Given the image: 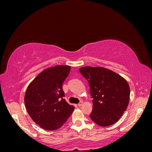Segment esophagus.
<instances>
[{
	"instance_id": "esophagus-1",
	"label": "esophagus",
	"mask_w": 152,
	"mask_h": 152,
	"mask_svg": "<svg viewBox=\"0 0 152 152\" xmlns=\"http://www.w3.org/2000/svg\"><path fill=\"white\" fill-rule=\"evenodd\" d=\"M82 103H83V102H82V101H80V102L78 103V106H79V107H81V106L82 105Z\"/></svg>"
}]
</instances>
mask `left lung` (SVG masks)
<instances>
[{
  "label": "left lung",
  "instance_id": "1",
  "mask_svg": "<svg viewBox=\"0 0 152 152\" xmlns=\"http://www.w3.org/2000/svg\"><path fill=\"white\" fill-rule=\"evenodd\" d=\"M79 72L88 81L93 98L91 119L103 127L116 123L126 111L130 88L127 81L115 72L103 67L84 66Z\"/></svg>",
  "mask_w": 152,
  "mask_h": 152
}]
</instances>
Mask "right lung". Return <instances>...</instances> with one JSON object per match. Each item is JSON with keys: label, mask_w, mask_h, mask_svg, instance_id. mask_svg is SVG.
Returning <instances> with one entry per match:
<instances>
[{"label": "right lung", "mask_w": 152, "mask_h": 152, "mask_svg": "<svg viewBox=\"0 0 152 152\" xmlns=\"http://www.w3.org/2000/svg\"><path fill=\"white\" fill-rule=\"evenodd\" d=\"M70 69L65 65L45 69L27 87L25 95L27 112L32 120L45 130L58 129L74 110L64 99L62 87Z\"/></svg>", "instance_id": "obj_1"}]
</instances>
